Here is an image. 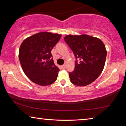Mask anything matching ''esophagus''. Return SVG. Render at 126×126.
Returning a JSON list of instances; mask_svg holds the SVG:
<instances>
[{
	"label": "esophagus",
	"mask_w": 126,
	"mask_h": 126,
	"mask_svg": "<svg viewBox=\"0 0 126 126\" xmlns=\"http://www.w3.org/2000/svg\"><path fill=\"white\" fill-rule=\"evenodd\" d=\"M62 68L63 69H65V68H66V65H65V64H63L62 66Z\"/></svg>",
	"instance_id": "1"
}]
</instances>
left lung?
Wrapping results in <instances>:
<instances>
[{
	"instance_id": "left-lung-1",
	"label": "left lung",
	"mask_w": 126,
	"mask_h": 126,
	"mask_svg": "<svg viewBox=\"0 0 126 126\" xmlns=\"http://www.w3.org/2000/svg\"><path fill=\"white\" fill-rule=\"evenodd\" d=\"M64 39L76 59L74 70L69 72L71 82L78 86L91 84L101 74L105 64L104 43L99 38L88 35H68Z\"/></svg>"
}]
</instances>
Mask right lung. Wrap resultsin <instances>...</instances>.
Instances as JSON below:
<instances>
[{
    "mask_svg": "<svg viewBox=\"0 0 126 126\" xmlns=\"http://www.w3.org/2000/svg\"><path fill=\"white\" fill-rule=\"evenodd\" d=\"M61 35L41 32L25 39L19 51V59L26 76L40 86H47L57 80L59 69L54 64L51 50Z\"/></svg>",
    "mask_w": 126,
    "mask_h": 126,
    "instance_id": "right-lung-1",
    "label": "right lung"
}]
</instances>
